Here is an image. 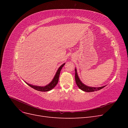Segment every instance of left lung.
Masks as SVG:
<instances>
[{"instance_id":"left-lung-1","label":"left lung","mask_w":128,"mask_h":128,"mask_svg":"<svg viewBox=\"0 0 128 128\" xmlns=\"http://www.w3.org/2000/svg\"><path fill=\"white\" fill-rule=\"evenodd\" d=\"M75 81H76V83L77 84V86H78V87L82 90L83 91L85 92H94V91H96L98 90H101L102 88H104L105 86H101V87H91V86H88L85 85L84 83H83L82 82L79 78V77L78 76V74H77V69L75 68Z\"/></svg>"}]
</instances>
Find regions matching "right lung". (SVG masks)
Segmentation results:
<instances>
[{
  "label": "right lung",
  "mask_w": 128,
  "mask_h": 128,
  "mask_svg": "<svg viewBox=\"0 0 128 128\" xmlns=\"http://www.w3.org/2000/svg\"><path fill=\"white\" fill-rule=\"evenodd\" d=\"M64 64H65V63L63 64L61 66H60L59 68H58V69L57 70V71L56 73V75H54V76L52 80L49 84L46 85V86H34V85L28 83L27 82H25V81L24 82L27 84V85H28L29 86H30V87H32V88H33L34 89H35V90H36L37 91H42V92L49 91L50 90H51L52 89H53L56 86V84L58 83V81H59V78L60 71L61 70V69L62 68V67L64 66Z\"/></svg>",
  "instance_id": "obj_1"
}]
</instances>
